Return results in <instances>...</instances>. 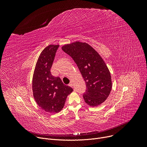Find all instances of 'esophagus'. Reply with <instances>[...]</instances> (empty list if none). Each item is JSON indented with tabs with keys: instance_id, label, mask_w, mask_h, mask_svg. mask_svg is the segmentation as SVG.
Listing matches in <instances>:
<instances>
[{
	"instance_id": "esophagus-1",
	"label": "esophagus",
	"mask_w": 147,
	"mask_h": 147,
	"mask_svg": "<svg viewBox=\"0 0 147 147\" xmlns=\"http://www.w3.org/2000/svg\"><path fill=\"white\" fill-rule=\"evenodd\" d=\"M69 86H70V87H73V83H72V82H71L69 84Z\"/></svg>"
}]
</instances>
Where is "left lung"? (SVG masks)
I'll use <instances>...</instances> for the list:
<instances>
[{
    "mask_svg": "<svg viewBox=\"0 0 147 147\" xmlns=\"http://www.w3.org/2000/svg\"><path fill=\"white\" fill-rule=\"evenodd\" d=\"M73 59L86 84L83 97L90 107H97L109 97L112 88L109 69L95 49L85 42L76 41L62 46Z\"/></svg>",
    "mask_w": 147,
    "mask_h": 147,
    "instance_id": "1",
    "label": "left lung"
}]
</instances>
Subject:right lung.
I'll use <instances>...</instances> for the list:
<instances>
[{
  "instance_id": "add662e5",
  "label": "right lung",
  "mask_w": 147,
  "mask_h": 147,
  "mask_svg": "<svg viewBox=\"0 0 147 147\" xmlns=\"http://www.w3.org/2000/svg\"><path fill=\"white\" fill-rule=\"evenodd\" d=\"M59 45H49L41 52L34 68L33 95L37 104L46 112L57 113L64 106L73 89L66 86L59 77L51 74V68Z\"/></svg>"
}]
</instances>
